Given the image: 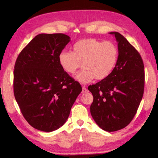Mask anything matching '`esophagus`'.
<instances>
[{"label":"esophagus","instance_id":"34e87169","mask_svg":"<svg viewBox=\"0 0 158 158\" xmlns=\"http://www.w3.org/2000/svg\"><path fill=\"white\" fill-rule=\"evenodd\" d=\"M88 92V89H87L85 87H83L82 88V94H85V93H87Z\"/></svg>","mask_w":158,"mask_h":158}]
</instances>
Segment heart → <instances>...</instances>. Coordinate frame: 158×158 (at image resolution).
Returning a JSON list of instances; mask_svg holds the SVG:
<instances>
[{
    "instance_id": "1",
    "label": "heart",
    "mask_w": 158,
    "mask_h": 158,
    "mask_svg": "<svg viewBox=\"0 0 158 158\" xmlns=\"http://www.w3.org/2000/svg\"><path fill=\"white\" fill-rule=\"evenodd\" d=\"M73 52L62 51L58 56L60 66L66 73L73 75L83 68L76 77L77 81L88 83L96 79L108 77L118 60L119 49L115 43L93 38L79 40L73 47Z\"/></svg>"
}]
</instances>
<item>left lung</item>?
<instances>
[{
    "mask_svg": "<svg viewBox=\"0 0 158 158\" xmlns=\"http://www.w3.org/2000/svg\"><path fill=\"white\" fill-rule=\"evenodd\" d=\"M117 42L118 60L111 74L89 85L94 100L90 113L95 122L107 132L123 129L136 115L145 86V71L138 51L119 32H112Z\"/></svg>",
    "mask_w": 158,
    "mask_h": 158,
    "instance_id": "obj_1",
    "label": "left lung"
}]
</instances>
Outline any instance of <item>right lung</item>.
I'll return each instance as SVG.
<instances>
[{"mask_svg": "<svg viewBox=\"0 0 158 158\" xmlns=\"http://www.w3.org/2000/svg\"><path fill=\"white\" fill-rule=\"evenodd\" d=\"M70 41L62 33L39 34L22 50L15 64V98L28 123L43 132L64 124L82 91L59 63V54Z\"/></svg>", "mask_w": 158, "mask_h": 158, "instance_id": "obj_1", "label": "right lung"}]
</instances>
